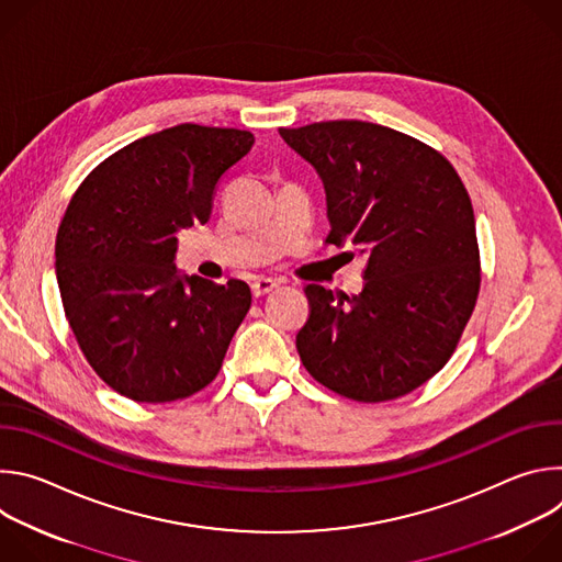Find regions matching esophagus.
<instances>
[{"instance_id": "1", "label": "esophagus", "mask_w": 562, "mask_h": 562, "mask_svg": "<svg viewBox=\"0 0 562 562\" xmlns=\"http://www.w3.org/2000/svg\"><path fill=\"white\" fill-rule=\"evenodd\" d=\"M278 289V282L276 280H269V278H260V280H254L251 282V293L254 297H265L269 293H273Z\"/></svg>"}]
</instances>
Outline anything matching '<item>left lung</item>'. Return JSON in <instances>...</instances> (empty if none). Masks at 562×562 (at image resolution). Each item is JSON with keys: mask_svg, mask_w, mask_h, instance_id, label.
<instances>
[{"mask_svg": "<svg viewBox=\"0 0 562 562\" xmlns=\"http://www.w3.org/2000/svg\"><path fill=\"white\" fill-rule=\"evenodd\" d=\"M280 135L325 182V245L367 254L362 293L306 284L300 360L356 403L407 395L449 362L475 308L483 273L469 193L442 153L389 126L334 120Z\"/></svg>", "mask_w": 562, "mask_h": 562, "instance_id": "1", "label": "left lung"}]
</instances>
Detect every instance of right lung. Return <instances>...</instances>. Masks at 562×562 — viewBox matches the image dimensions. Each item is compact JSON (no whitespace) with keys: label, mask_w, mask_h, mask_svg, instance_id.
Returning <instances> with one entry per match:
<instances>
[{"label":"right lung","mask_w":562,"mask_h":562,"mask_svg":"<svg viewBox=\"0 0 562 562\" xmlns=\"http://www.w3.org/2000/svg\"><path fill=\"white\" fill-rule=\"evenodd\" d=\"M249 131L180 124L109 155L72 193L55 239L68 327L93 371L135 403L184 400L215 380L251 308L243 280L176 269L178 231L206 224Z\"/></svg>","instance_id":"add662e5"}]
</instances>
